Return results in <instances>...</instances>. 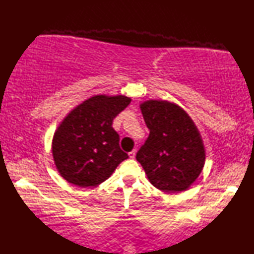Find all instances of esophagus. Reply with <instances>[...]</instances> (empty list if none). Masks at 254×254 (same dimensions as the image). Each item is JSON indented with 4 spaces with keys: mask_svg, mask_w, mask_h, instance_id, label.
Returning <instances> with one entry per match:
<instances>
[{
    "mask_svg": "<svg viewBox=\"0 0 254 254\" xmlns=\"http://www.w3.org/2000/svg\"><path fill=\"white\" fill-rule=\"evenodd\" d=\"M135 154H136V150H135V149H133L132 152L128 153V156H130V158H131V159H133V158H135Z\"/></svg>",
    "mask_w": 254,
    "mask_h": 254,
    "instance_id": "esophagus-1",
    "label": "esophagus"
}]
</instances>
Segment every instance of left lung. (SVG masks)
Masks as SVG:
<instances>
[{
    "instance_id": "8db88e82",
    "label": "left lung",
    "mask_w": 254,
    "mask_h": 254,
    "mask_svg": "<svg viewBox=\"0 0 254 254\" xmlns=\"http://www.w3.org/2000/svg\"><path fill=\"white\" fill-rule=\"evenodd\" d=\"M149 135L136 154L149 182L158 190L185 191L205 163L201 134L190 116L176 104L147 100L141 104Z\"/></svg>"
}]
</instances>
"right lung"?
Masks as SVG:
<instances>
[{
    "label": "right lung",
    "mask_w": 254,
    "mask_h": 254,
    "mask_svg": "<svg viewBox=\"0 0 254 254\" xmlns=\"http://www.w3.org/2000/svg\"><path fill=\"white\" fill-rule=\"evenodd\" d=\"M130 102L122 95H96L64 118L52 139L53 160L61 177L74 186L95 187L128 157L119 146L112 122Z\"/></svg>",
    "instance_id": "add662e5"
}]
</instances>
